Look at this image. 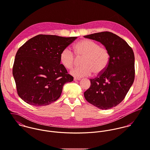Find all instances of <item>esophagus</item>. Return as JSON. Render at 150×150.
<instances>
[{
	"label": "esophagus",
	"instance_id": "esophagus-1",
	"mask_svg": "<svg viewBox=\"0 0 150 150\" xmlns=\"http://www.w3.org/2000/svg\"><path fill=\"white\" fill-rule=\"evenodd\" d=\"M74 81H80V80H81V78H74Z\"/></svg>",
	"mask_w": 150,
	"mask_h": 150
}]
</instances>
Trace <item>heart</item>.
I'll return each mask as SVG.
<instances>
[{"instance_id": "b5f03b06", "label": "heart", "mask_w": 150, "mask_h": 150, "mask_svg": "<svg viewBox=\"0 0 150 150\" xmlns=\"http://www.w3.org/2000/svg\"><path fill=\"white\" fill-rule=\"evenodd\" d=\"M74 53L68 48L64 49L60 53L61 65L67 69H71L76 62V58H82L81 67L73 69L71 74L76 77L90 75L93 72L95 75L102 74L107 68L110 54L108 50L103 46L89 39H82L74 46Z\"/></svg>"}]
</instances>
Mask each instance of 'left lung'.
Here are the masks:
<instances>
[{
  "label": "left lung",
  "instance_id": "1",
  "mask_svg": "<svg viewBox=\"0 0 150 150\" xmlns=\"http://www.w3.org/2000/svg\"><path fill=\"white\" fill-rule=\"evenodd\" d=\"M102 43L109 51L110 60L106 69L94 79L84 93L86 100L94 106L108 110L125 98L134 80V55L122 38L110 32L84 36Z\"/></svg>",
  "mask_w": 150,
  "mask_h": 150
}]
</instances>
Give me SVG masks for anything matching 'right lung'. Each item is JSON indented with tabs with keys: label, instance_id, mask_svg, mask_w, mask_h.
<instances>
[{
	"label": "right lung",
	"instance_id": "1",
	"mask_svg": "<svg viewBox=\"0 0 150 150\" xmlns=\"http://www.w3.org/2000/svg\"><path fill=\"white\" fill-rule=\"evenodd\" d=\"M77 38L38 35L19 48L13 75L22 100L40 107L59 99L64 84L74 80L60 64V53Z\"/></svg>",
	"mask_w": 150,
	"mask_h": 150
}]
</instances>
